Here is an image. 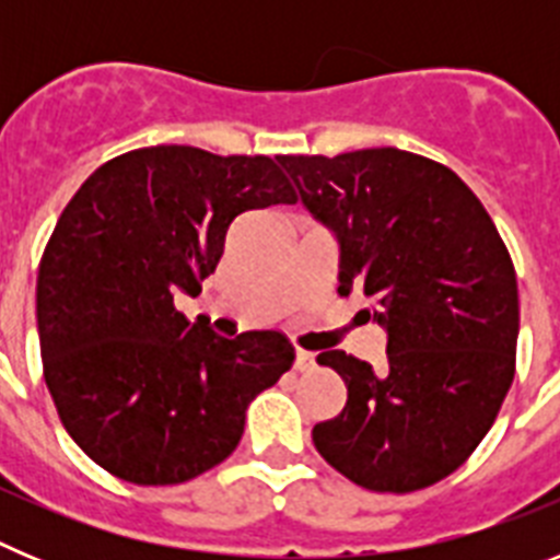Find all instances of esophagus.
Returning a JSON list of instances; mask_svg holds the SVG:
<instances>
[{"label":"esophagus","mask_w":560,"mask_h":560,"mask_svg":"<svg viewBox=\"0 0 560 560\" xmlns=\"http://www.w3.org/2000/svg\"><path fill=\"white\" fill-rule=\"evenodd\" d=\"M314 364H316V355L311 353V350H296L294 370H300V373H308V370H314Z\"/></svg>","instance_id":"obj_1"}]
</instances>
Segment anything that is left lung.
<instances>
[{
    "mask_svg": "<svg viewBox=\"0 0 560 560\" xmlns=\"http://www.w3.org/2000/svg\"><path fill=\"white\" fill-rule=\"evenodd\" d=\"M339 241V294L364 291L387 328V364L345 350L319 364L348 404L314 427L341 477L378 493L446 479L493 427L516 373L518 285L511 252L452 167L400 148L277 156Z\"/></svg>",
    "mask_w": 560,
    "mask_h": 560,
    "instance_id": "8db88e82",
    "label": "left lung"
}]
</instances>
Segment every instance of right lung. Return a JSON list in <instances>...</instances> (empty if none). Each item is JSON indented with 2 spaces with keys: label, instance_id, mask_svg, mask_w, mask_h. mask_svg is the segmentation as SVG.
I'll use <instances>...</instances> for the list:
<instances>
[{
  "label": "right lung",
  "instance_id": "right-lung-1",
  "mask_svg": "<svg viewBox=\"0 0 560 560\" xmlns=\"http://www.w3.org/2000/svg\"><path fill=\"white\" fill-rule=\"evenodd\" d=\"M294 201L269 156L153 145L108 160L63 207L38 264L44 381L69 438L108 474L179 485L235 452L246 407L294 348L277 330L224 339L173 294H199L241 212Z\"/></svg>",
  "mask_w": 560,
  "mask_h": 560
}]
</instances>
